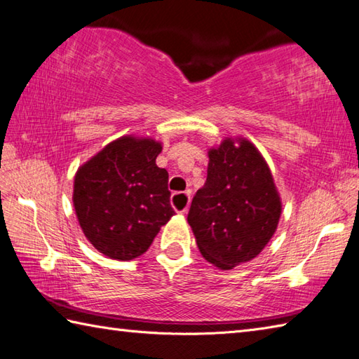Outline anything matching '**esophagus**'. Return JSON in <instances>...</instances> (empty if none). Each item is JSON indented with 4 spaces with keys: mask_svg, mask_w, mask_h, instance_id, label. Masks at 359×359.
<instances>
[{
    "mask_svg": "<svg viewBox=\"0 0 359 359\" xmlns=\"http://www.w3.org/2000/svg\"><path fill=\"white\" fill-rule=\"evenodd\" d=\"M173 201H178L181 204H184V208H182L181 210H178L180 214H187L189 210V204H190V194L189 192H184V194H173L172 196V203Z\"/></svg>",
    "mask_w": 359,
    "mask_h": 359,
    "instance_id": "1",
    "label": "esophagus"
}]
</instances>
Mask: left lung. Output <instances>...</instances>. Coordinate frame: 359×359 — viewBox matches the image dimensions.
I'll use <instances>...</instances> for the list:
<instances>
[{
  "instance_id": "left-lung-1",
  "label": "left lung",
  "mask_w": 359,
  "mask_h": 359,
  "mask_svg": "<svg viewBox=\"0 0 359 359\" xmlns=\"http://www.w3.org/2000/svg\"><path fill=\"white\" fill-rule=\"evenodd\" d=\"M208 156V178L194 196L187 222L203 257L226 271L263 251L279 224L282 201L251 141L224 137Z\"/></svg>"
}]
</instances>
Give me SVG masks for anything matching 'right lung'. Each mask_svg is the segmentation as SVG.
<instances>
[{
  "mask_svg": "<svg viewBox=\"0 0 359 359\" xmlns=\"http://www.w3.org/2000/svg\"><path fill=\"white\" fill-rule=\"evenodd\" d=\"M163 150L151 137L122 136L79 167L76 215L88 241L114 260H133L149 250L173 217L169 173L156 165Z\"/></svg>",
  "mask_w": 359,
  "mask_h": 359,
  "instance_id": "1",
  "label": "right lung"
}]
</instances>
